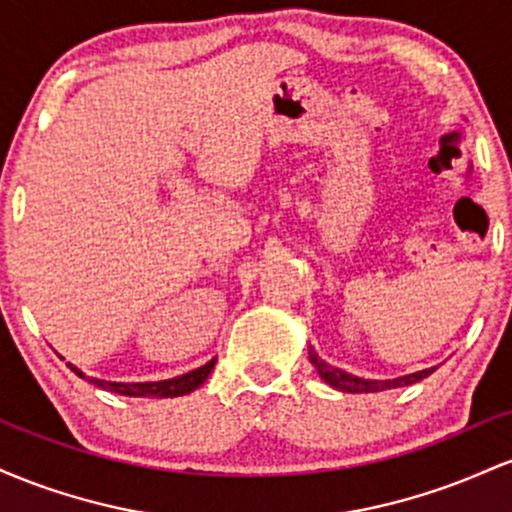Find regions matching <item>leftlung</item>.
<instances>
[{"mask_svg":"<svg viewBox=\"0 0 512 512\" xmlns=\"http://www.w3.org/2000/svg\"><path fill=\"white\" fill-rule=\"evenodd\" d=\"M310 363L317 368L320 378L325 380L327 385L334 387V390H342V392H351V395H363V392H383V390H392V387H404L411 383H419V380L428 378L436 368H426L419 370V373H409L402 375V378H392V380H366V378H358V375L346 373V370L330 366L327 361H322L320 356L315 354V349H308Z\"/></svg>","mask_w":512,"mask_h":512,"instance_id":"8db88e82","label":"left lung"}]
</instances>
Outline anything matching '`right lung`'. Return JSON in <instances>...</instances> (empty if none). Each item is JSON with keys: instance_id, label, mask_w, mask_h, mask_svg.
Returning <instances> with one entry per match:
<instances>
[{"instance_id": "add662e5", "label": "right lung", "mask_w": 512, "mask_h": 512, "mask_svg": "<svg viewBox=\"0 0 512 512\" xmlns=\"http://www.w3.org/2000/svg\"><path fill=\"white\" fill-rule=\"evenodd\" d=\"M214 363H216V358H211L209 363L190 370V373L178 375V378H170V380H158V383H110V380L88 378V375L81 373V370L72 366V363H67V366L72 368L79 378H84V380H88V383L101 387V390L117 392V395H125V397H182V395H190L192 390H197V387L209 378V373L214 370Z\"/></svg>"}]
</instances>
